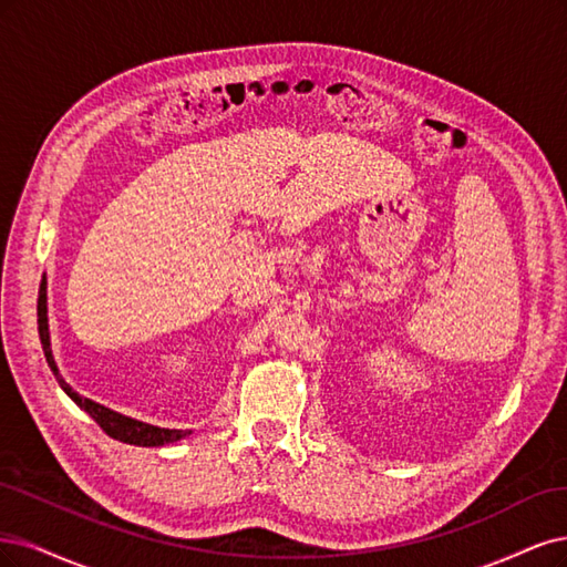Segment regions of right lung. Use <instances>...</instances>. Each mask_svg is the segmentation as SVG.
Instances as JSON below:
<instances>
[{
  "mask_svg": "<svg viewBox=\"0 0 567 567\" xmlns=\"http://www.w3.org/2000/svg\"><path fill=\"white\" fill-rule=\"evenodd\" d=\"M38 327H40V339H42V349L47 355L49 368L56 377L59 386L68 393V398L75 403L78 408H82L94 422L120 443H130V445H141V447H162V445H169L181 441V437L190 435V431H181V429H159L153 424H145L138 422V419H132L126 414H120L111 408H105L96 400L84 398L80 395L75 389L70 386V383L63 379V374L59 372V364L53 360V351H51V337H49V308H47V276L42 278L40 285V299H38Z\"/></svg>",
  "mask_w": 567,
  "mask_h": 567,
  "instance_id": "right-lung-1",
  "label": "right lung"
}]
</instances>
